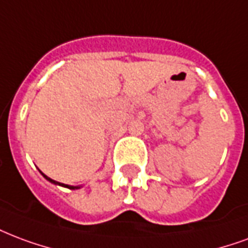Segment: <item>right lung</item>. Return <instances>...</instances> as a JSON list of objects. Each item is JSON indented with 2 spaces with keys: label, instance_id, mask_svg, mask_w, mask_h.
<instances>
[{
  "label": "right lung",
  "instance_id": "add662e5",
  "mask_svg": "<svg viewBox=\"0 0 248 248\" xmlns=\"http://www.w3.org/2000/svg\"><path fill=\"white\" fill-rule=\"evenodd\" d=\"M40 173H42V172H40ZM42 175H43V177H45L46 180H48L49 183H52V184H55V185H60V186H64V188H68V189H78V188H80V186H73V185L62 184V183H59V181H55V180H52V179H49L48 176H46L45 173H42Z\"/></svg>",
  "mask_w": 248,
  "mask_h": 248
}]
</instances>
